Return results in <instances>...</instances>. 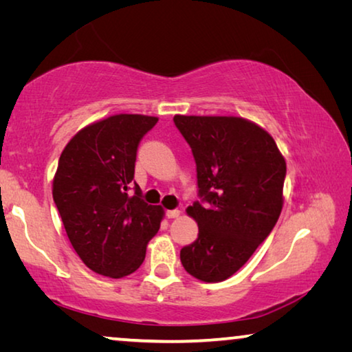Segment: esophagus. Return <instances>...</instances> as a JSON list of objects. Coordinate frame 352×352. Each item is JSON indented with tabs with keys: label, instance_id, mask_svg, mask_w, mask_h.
I'll return each mask as SVG.
<instances>
[{
	"label": "esophagus",
	"instance_id": "1",
	"mask_svg": "<svg viewBox=\"0 0 352 352\" xmlns=\"http://www.w3.org/2000/svg\"><path fill=\"white\" fill-rule=\"evenodd\" d=\"M182 211L180 210H169L166 211V216H168V219H177L178 216H180Z\"/></svg>",
	"mask_w": 352,
	"mask_h": 352
}]
</instances>
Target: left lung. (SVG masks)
Masks as SVG:
<instances>
[{"instance_id": "left-lung-1", "label": "left lung", "mask_w": 352, "mask_h": 352, "mask_svg": "<svg viewBox=\"0 0 352 352\" xmlns=\"http://www.w3.org/2000/svg\"><path fill=\"white\" fill-rule=\"evenodd\" d=\"M174 122L192 151L200 197L186 210L199 237L182 248V264L200 281H225L278 222L284 157L264 129L243 118L175 115Z\"/></svg>"}]
</instances>
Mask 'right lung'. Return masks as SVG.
Segmentation results:
<instances>
[{"instance_id":"right-lung-1","label":"right lung","mask_w":352,"mask_h":352,"mask_svg":"<svg viewBox=\"0 0 352 352\" xmlns=\"http://www.w3.org/2000/svg\"><path fill=\"white\" fill-rule=\"evenodd\" d=\"M158 118L115 115L77 132L63 148L52 197L71 245L88 269L122 278L140 269L163 208L133 183L140 141Z\"/></svg>"}]
</instances>
